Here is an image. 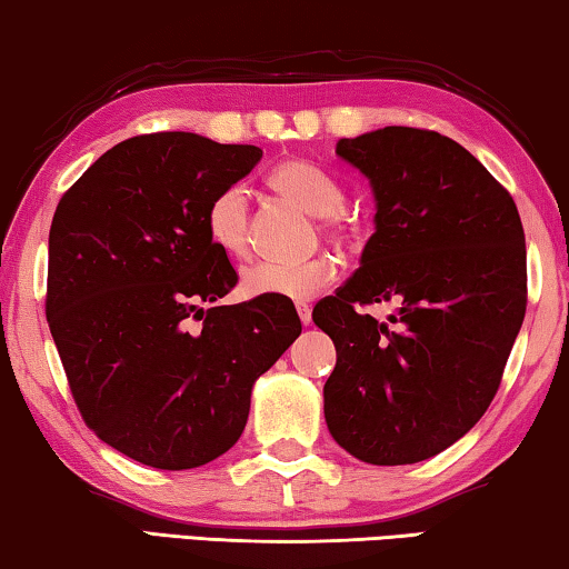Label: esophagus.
Wrapping results in <instances>:
<instances>
[{
  "label": "esophagus",
  "mask_w": 569,
  "mask_h": 569,
  "mask_svg": "<svg viewBox=\"0 0 569 569\" xmlns=\"http://www.w3.org/2000/svg\"><path fill=\"white\" fill-rule=\"evenodd\" d=\"M296 311H299V319H301L303 327H309V323H311V309H309V303H296Z\"/></svg>",
  "instance_id": "34e87169"
}]
</instances>
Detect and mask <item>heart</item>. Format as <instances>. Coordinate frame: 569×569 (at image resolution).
Wrapping results in <instances>:
<instances>
[{"label":"heart","mask_w":569,"mask_h":569,"mask_svg":"<svg viewBox=\"0 0 569 569\" xmlns=\"http://www.w3.org/2000/svg\"><path fill=\"white\" fill-rule=\"evenodd\" d=\"M270 187L286 200H291L317 218L323 236L349 242L357 236V224L345 207V189L327 169L311 161L293 159L270 171ZM207 236L222 252L232 258L248 256L250 250V210L248 189L230 184L212 197L204 214ZM337 278V263L319 256L303 263H278V260H260L242 270V291L248 296H270V299L306 301L317 296Z\"/></svg>","instance_id":"heart-1"}]
</instances>
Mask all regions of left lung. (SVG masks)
Listing matches in <instances>:
<instances>
[{
	"mask_svg": "<svg viewBox=\"0 0 569 569\" xmlns=\"http://www.w3.org/2000/svg\"><path fill=\"white\" fill-rule=\"evenodd\" d=\"M337 154L369 179L377 214L357 273L313 306L337 347L323 418L359 461L418 463L499 390L527 311L525 228L489 169L438 131L385 126ZM375 302L399 311L377 322L358 309Z\"/></svg>",
	"mask_w": 569,
	"mask_h": 569,
	"instance_id": "8db88e82",
	"label": "left lung"
}]
</instances>
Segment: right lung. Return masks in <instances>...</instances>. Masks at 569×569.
Returning a JSON list of instances; mask_svg holds the SVG:
<instances>
[{"label": "right lung", "mask_w": 569, "mask_h": 569, "mask_svg": "<svg viewBox=\"0 0 569 569\" xmlns=\"http://www.w3.org/2000/svg\"><path fill=\"white\" fill-rule=\"evenodd\" d=\"M260 157L250 143L143 133L108 149L58 202L50 333L86 426L143 466L184 471L236 446L252 385L301 333L288 299L200 306L238 283L207 236V207Z\"/></svg>", "instance_id": "right-lung-1"}]
</instances>
